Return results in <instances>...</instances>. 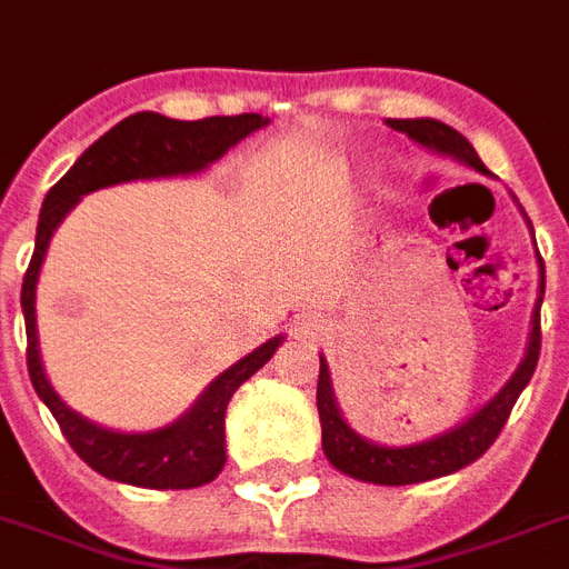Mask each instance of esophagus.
<instances>
[{"mask_svg": "<svg viewBox=\"0 0 569 569\" xmlns=\"http://www.w3.org/2000/svg\"><path fill=\"white\" fill-rule=\"evenodd\" d=\"M321 330V321L316 316H301V319L295 321V337L298 339H310L316 337Z\"/></svg>", "mask_w": 569, "mask_h": 569, "instance_id": "1", "label": "esophagus"}]
</instances>
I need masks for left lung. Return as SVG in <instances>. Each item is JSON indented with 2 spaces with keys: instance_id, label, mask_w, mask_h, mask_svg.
<instances>
[{
  "instance_id": "8db88e82",
  "label": "left lung",
  "mask_w": 569,
  "mask_h": 569,
  "mask_svg": "<svg viewBox=\"0 0 569 569\" xmlns=\"http://www.w3.org/2000/svg\"><path fill=\"white\" fill-rule=\"evenodd\" d=\"M396 132H405L407 138H413L416 144L428 147L433 153L451 156L458 162L476 168L478 173H487L485 162L478 159L476 147L469 144L467 138L460 136L458 129L446 127L433 118H416V120H387ZM540 262V295L531 312V333L526 355H522L517 372L511 380L487 401L478 413H472L467 422L455 425L451 431L437 433L431 440L413 442V446H378V442L366 440L342 419L333 396V383H330L328 360L321 357L319 369V387H316V405H319L321 419V449L328 455V460L339 472H346L351 478L369 481V485H419V481H431V478H442L458 472V469L469 467L472 460L485 455L499 431L511 416V407L517 405V398L531 380L535 369H538L540 357V303H543V289H547V274H543V259L538 253Z\"/></svg>"
}]
</instances>
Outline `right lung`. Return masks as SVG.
I'll return each instance as SVG.
<instances>
[{
    "mask_svg": "<svg viewBox=\"0 0 569 569\" xmlns=\"http://www.w3.org/2000/svg\"><path fill=\"white\" fill-rule=\"evenodd\" d=\"M268 123L262 114H236V118H203V120H173L156 111H138L111 127L100 141H93L84 150L70 171L49 189L43 209L38 218V236H34V253L22 277V316H26V363L29 378L40 401L56 416L58 428L73 446V451L97 469L100 476L120 481V485L150 487V490H191V487L209 485L227 463V446H223V416L232 392L257 375L271 360L283 337L262 342L257 351L241 357L227 372L206 387V392L194 401L191 410L177 422L144 433L109 431L97 422H88L84 416L58 398L49 383L43 363H40L38 346V319H34V289L38 274L47 257L49 239L64 214L73 209L82 194L97 189H109L118 182L156 180V177H186L200 173L209 164L218 162L232 144L257 132Z\"/></svg>",
    "mask_w": 569,
    "mask_h": 569,
    "instance_id": "obj_1",
    "label": "right lung"
}]
</instances>
